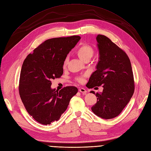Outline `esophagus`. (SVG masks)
<instances>
[{
	"mask_svg": "<svg viewBox=\"0 0 151 151\" xmlns=\"http://www.w3.org/2000/svg\"><path fill=\"white\" fill-rule=\"evenodd\" d=\"M79 91L81 92V93H87V91L86 89H85L84 88H81L79 89Z\"/></svg>",
	"mask_w": 151,
	"mask_h": 151,
	"instance_id": "34e87169",
	"label": "esophagus"
}]
</instances>
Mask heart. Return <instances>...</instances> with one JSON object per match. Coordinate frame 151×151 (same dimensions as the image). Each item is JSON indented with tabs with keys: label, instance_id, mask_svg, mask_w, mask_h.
<instances>
[{
	"label": "heart",
	"instance_id": "1",
	"mask_svg": "<svg viewBox=\"0 0 151 151\" xmlns=\"http://www.w3.org/2000/svg\"><path fill=\"white\" fill-rule=\"evenodd\" d=\"M75 54L78 55L80 59L84 62L89 61L94 54V48L91 45L86 43H82L79 47H78L76 51ZM68 58H66L63 61V67L64 68L67 67ZM88 76V73H85L81 76L76 78V81L80 83H83L84 81V78Z\"/></svg>",
	"mask_w": 151,
	"mask_h": 151
}]
</instances>
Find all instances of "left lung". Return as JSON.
<instances>
[{"instance_id":"obj_1","label":"left lung","mask_w":151,"mask_h":151,"mask_svg":"<svg viewBox=\"0 0 151 151\" xmlns=\"http://www.w3.org/2000/svg\"><path fill=\"white\" fill-rule=\"evenodd\" d=\"M96 39L99 61L86 85L88 88L102 86V93H96L97 102L91 110L98 116L111 119L122 112L134 93L133 73L125 52L106 36L98 35Z\"/></svg>"}]
</instances>
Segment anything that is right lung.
I'll return each instance as SVG.
<instances>
[{
  "label": "right lung",
  "instance_id": "1",
  "mask_svg": "<svg viewBox=\"0 0 151 151\" xmlns=\"http://www.w3.org/2000/svg\"><path fill=\"white\" fill-rule=\"evenodd\" d=\"M81 37L71 36L49 39L25 58L20 72L19 94L28 113L42 124L60 119L71 97L78 93L75 86L58 91L50 88L52 80L63 74V63Z\"/></svg>",
  "mask_w": 151,
  "mask_h": 151
}]
</instances>
